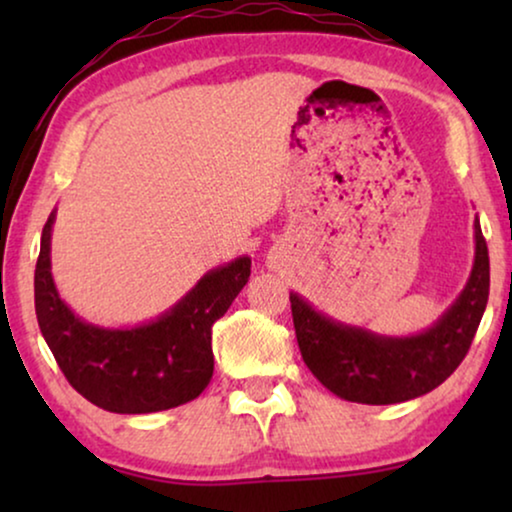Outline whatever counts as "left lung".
Segmentation results:
<instances>
[{
    "label": "left lung",
    "mask_w": 512,
    "mask_h": 512,
    "mask_svg": "<svg viewBox=\"0 0 512 512\" xmlns=\"http://www.w3.org/2000/svg\"><path fill=\"white\" fill-rule=\"evenodd\" d=\"M293 328L312 375L352 403L391 405L429 394L450 377L471 349L489 298V254L475 219V261L454 305L426 331L387 338L347 326L291 293Z\"/></svg>",
    "instance_id": "obj_1"
}]
</instances>
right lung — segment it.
Returning a JSON list of instances; mask_svg holds the SVG:
<instances>
[{"mask_svg": "<svg viewBox=\"0 0 512 512\" xmlns=\"http://www.w3.org/2000/svg\"><path fill=\"white\" fill-rule=\"evenodd\" d=\"M48 216L34 270V307L41 335L67 382L97 408L144 415L198 398L212 380V326L244 289L251 258L207 272L172 310L135 328H100L76 317L51 275Z\"/></svg>", "mask_w": 512, "mask_h": 512, "instance_id": "1", "label": "right lung"}]
</instances>
